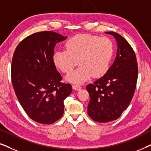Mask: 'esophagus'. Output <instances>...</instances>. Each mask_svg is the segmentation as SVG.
<instances>
[{
    "label": "esophagus",
    "instance_id": "34e87169",
    "mask_svg": "<svg viewBox=\"0 0 151 151\" xmlns=\"http://www.w3.org/2000/svg\"><path fill=\"white\" fill-rule=\"evenodd\" d=\"M72 87H73V89L76 90V91H78V90H80V88H81V87H80V86L76 85V84H73V85L72 86Z\"/></svg>",
    "mask_w": 151,
    "mask_h": 151
}]
</instances>
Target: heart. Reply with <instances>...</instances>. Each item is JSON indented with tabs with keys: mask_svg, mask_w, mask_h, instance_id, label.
<instances>
[{
	"mask_svg": "<svg viewBox=\"0 0 151 151\" xmlns=\"http://www.w3.org/2000/svg\"><path fill=\"white\" fill-rule=\"evenodd\" d=\"M66 50L56 51L53 63L63 73H69L77 64L80 67L66 76L67 82L82 84L93 76L102 77L108 71L112 60L114 47L108 38L89 34H79L65 42Z\"/></svg>",
	"mask_w": 151,
	"mask_h": 151,
	"instance_id": "obj_1",
	"label": "heart"
}]
</instances>
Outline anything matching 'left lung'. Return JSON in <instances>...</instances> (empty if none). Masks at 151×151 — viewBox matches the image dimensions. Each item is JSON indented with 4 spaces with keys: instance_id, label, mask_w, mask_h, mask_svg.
Wrapping results in <instances>:
<instances>
[{
    "instance_id": "1",
    "label": "left lung",
    "mask_w": 151,
    "mask_h": 151,
    "mask_svg": "<svg viewBox=\"0 0 151 151\" xmlns=\"http://www.w3.org/2000/svg\"><path fill=\"white\" fill-rule=\"evenodd\" d=\"M105 33L116 41V57L105 75L86 86L90 96L88 115L98 122L120 117L133 98L138 75L137 59L129 42L117 33Z\"/></svg>"
}]
</instances>
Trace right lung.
I'll return each mask as SVG.
<instances>
[{
	"label": "right lung",
	"mask_w": 151,
	"mask_h": 151,
	"mask_svg": "<svg viewBox=\"0 0 151 151\" xmlns=\"http://www.w3.org/2000/svg\"><path fill=\"white\" fill-rule=\"evenodd\" d=\"M67 39L53 32L35 33L19 43L12 63V81L18 100L36 122L51 124L64 113V100L72 91L70 84L53 63L54 47Z\"/></svg>",
	"instance_id": "right-lung-1"
}]
</instances>
